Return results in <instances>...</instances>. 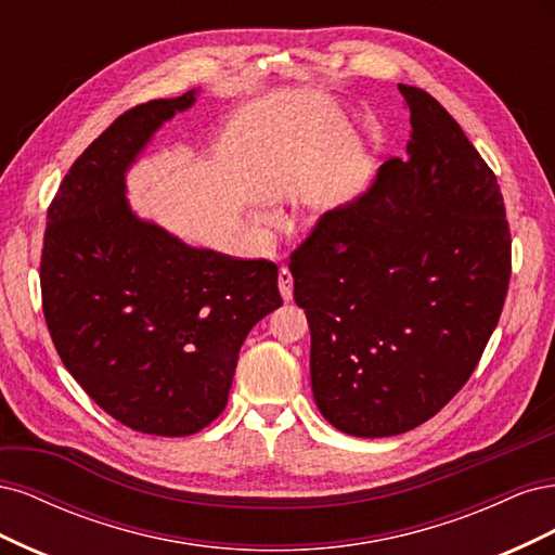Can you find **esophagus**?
Returning a JSON list of instances; mask_svg holds the SVG:
<instances>
[{
	"label": "esophagus",
	"mask_w": 555,
	"mask_h": 555,
	"mask_svg": "<svg viewBox=\"0 0 555 555\" xmlns=\"http://www.w3.org/2000/svg\"><path fill=\"white\" fill-rule=\"evenodd\" d=\"M278 287L284 300H292L294 298V278L289 273V268H280L278 273Z\"/></svg>",
	"instance_id": "1"
}]
</instances>
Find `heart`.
Segmentation results:
<instances>
[{
	"instance_id": "obj_1",
	"label": "heart",
	"mask_w": 555,
	"mask_h": 555,
	"mask_svg": "<svg viewBox=\"0 0 555 555\" xmlns=\"http://www.w3.org/2000/svg\"><path fill=\"white\" fill-rule=\"evenodd\" d=\"M333 192L328 190V188H324L322 192H317V196L312 198V212L314 215H322V212H326V210H331L333 208Z\"/></svg>"
}]
</instances>
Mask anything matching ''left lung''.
I'll use <instances>...</instances> for the list:
<instances>
[{"label": "left lung", "instance_id": "left-lung-1", "mask_svg": "<svg viewBox=\"0 0 555 555\" xmlns=\"http://www.w3.org/2000/svg\"><path fill=\"white\" fill-rule=\"evenodd\" d=\"M398 90L410 108L408 157L384 162L289 261L310 324L314 402L354 438L408 433L461 391L512 275L498 178L438 99Z\"/></svg>", "mask_w": 555, "mask_h": 555}]
</instances>
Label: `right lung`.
I'll return each mask as SVG.
<instances>
[{
    "mask_svg": "<svg viewBox=\"0 0 555 555\" xmlns=\"http://www.w3.org/2000/svg\"><path fill=\"white\" fill-rule=\"evenodd\" d=\"M196 90L122 113L48 208L43 314L66 371L131 430L182 438L227 408L238 351L282 306L278 266L192 247L127 204V171Z\"/></svg>",
    "mask_w": 555,
    "mask_h": 555,
    "instance_id": "1",
    "label": "right lung"
}]
</instances>
